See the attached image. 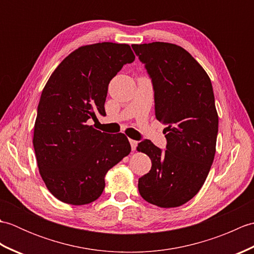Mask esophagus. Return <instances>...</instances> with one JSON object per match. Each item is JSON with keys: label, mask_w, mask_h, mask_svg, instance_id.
Masks as SVG:
<instances>
[{"label": "esophagus", "mask_w": 254, "mask_h": 254, "mask_svg": "<svg viewBox=\"0 0 254 254\" xmlns=\"http://www.w3.org/2000/svg\"><path fill=\"white\" fill-rule=\"evenodd\" d=\"M130 144H131V148L132 150H135L137 147V142L134 141V139H130Z\"/></svg>", "instance_id": "34e87169"}]
</instances>
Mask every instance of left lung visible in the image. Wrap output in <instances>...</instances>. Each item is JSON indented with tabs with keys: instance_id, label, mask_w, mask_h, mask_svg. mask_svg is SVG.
I'll return each instance as SVG.
<instances>
[{
	"instance_id": "obj_1",
	"label": "left lung",
	"mask_w": 254,
	"mask_h": 254,
	"mask_svg": "<svg viewBox=\"0 0 254 254\" xmlns=\"http://www.w3.org/2000/svg\"><path fill=\"white\" fill-rule=\"evenodd\" d=\"M132 48L152 79L156 119L167 126L166 149L149 139L137 145L152 160L148 174L138 179V192L159 207L180 206L199 191L214 160L218 116L213 86L179 46L152 42Z\"/></svg>"
}]
</instances>
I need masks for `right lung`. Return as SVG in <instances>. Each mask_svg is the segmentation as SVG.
Returning <instances> with one entry per match:
<instances>
[{
    "instance_id": "right-lung-1",
    "label": "right lung",
    "mask_w": 254,
    "mask_h": 254,
    "mask_svg": "<svg viewBox=\"0 0 254 254\" xmlns=\"http://www.w3.org/2000/svg\"><path fill=\"white\" fill-rule=\"evenodd\" d=\"M134 60L128 45L80 47L59 64L42 90L32 143L42 180L60 201H96L107 171L130 154L124 134L100 132L88 122L106 115L108 85Z\"/></svg>"
}]
</instances>
